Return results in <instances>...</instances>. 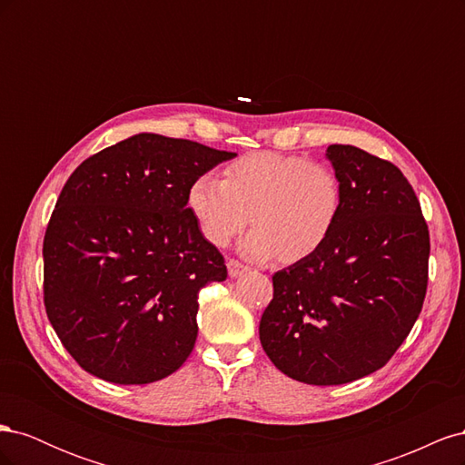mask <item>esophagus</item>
<instances>
[{"mask_svg": "<svg viewBox=\"0 0 465 465\" xmlns=\"http://www.w3.org/2000/svg\"><path fill=\"white\" fill-rule=\"evenodd\" d=\"M227 270H229V275H231L232 279H236V277L244 275V273L248 272V267L242 265L238 260H229V262H227Z\"/></svg>", "mask_w": 465, "mask_h": 465, "instance_id": "1", "label": "esophagus"}]
</instances>
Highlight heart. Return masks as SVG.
Listing matches in <instances>:
<instances>
[{
    "label": "heart",
    "instance_id": "heart-1",
    "mask_svg": "<svg viewBox=\"0 0 465 465\" xmlns=\"http://www.w3.org/2000/svg\"><path fill=\"white\" fill-rule=\"evenodd\" d=\"M186 205L209 244L227 246L250 223L244 254L291 263L328 242L343 211V184L328 163L260 151L229 164L223 180L195 176Z\"/></svg>",
    "mask_w": 465,
    "mask_h": 465
}]
</instances>
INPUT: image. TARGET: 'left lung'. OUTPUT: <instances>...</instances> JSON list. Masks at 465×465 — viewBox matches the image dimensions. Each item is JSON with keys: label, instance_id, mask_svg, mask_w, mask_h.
<instances>
[{"label": "left lung", "instance_id": "8db88e82", "mask_svg": "<svg viewBox=\"0 0 465 465\" xmlns=\"http://www.w3.org/2000/svg\"><path fill=\"white\" fill-rule=\"evenodd\" d=\"M326 159L343 184L328 242L273 275L260 341L304 384H347L382 369L410 335L429 281V229L396 164L353 145Z\"/></svg>", "mask_w": 465, "mask_h": 465}]
</instances>
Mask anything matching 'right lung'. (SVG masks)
<instances>
[{"label": "right lung", "mask_w": 465, "mask_h": 465, "mask_svg": "<svg viewBox=\"0 0 465 465\" xmlns=\"http://www.w3.org/2000/svg\"><path fill=\"white\" fill-rule=\"evenodd\" d=\"M236 153L137 134L83 161L45 234V306L81 369L114 384L178 371L198 337V294L227 279L186 205L192 180Z\"/></svg>", "instance_id": "obj_1"}]
</instances>
